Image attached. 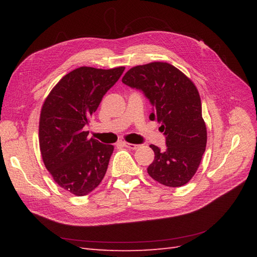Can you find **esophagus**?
Here are the masks:
<instances>
[{
  "label": "esophagus",
  "mask_w": 257,
  "mask_h": 257,
  "mask_svg": "<svg viewBox=\"0 0 257 257\" xmlns=\"http://www.w3.org/2000/svg\"><path fill=\"white\" fill-rule=\"evenodd\" d=\"M123 146L127 147L130 150H136L139 148V145H135V144H128V143H123Z\"/></svg>",
  "instance_id": "esophagus-1"
}]
</instances>
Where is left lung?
Wrapping results in <instances>:
<instances>
[{"label": "left lung", "mask_w": 257, "mask_h": 257, "mask_svg": "<svg viewBox=\"0 0 257 257\" xmlns=\"http://www.w3.org/2000/svg\"><path fill=\"white\" fill-rule=\"evenodd\" d=\"M122 83L143 91L152 106L150 120L161 123L166 136L165 150L150 145L155 160L147 169L149 176L167 187H182L198 170L206 147L198 89L178 68L161 62L133 67Z\"/></svg>", "instance_id": "obj_1"}]
</instances>
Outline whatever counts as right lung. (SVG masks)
I'll list each match as a JSON object with an SVG mask.
<instances>
[{"label": "right lung", "mask_w": 257, "mask_h": 257, "mask_svg": "<svg viewBox=\"0 0 257 257\" xmlns=\"http://www.w3.org/2000/svg\"><path fill=\"white\" fill-rule=\"evenodd\" d=\"M123 70L76 68L58 81L42 107L43 161L54 181L75 195L90 193L106 174L113 146L88 139L84 128Z\"/></svg>", "instance_id": "obj_1"}]
</instances>
